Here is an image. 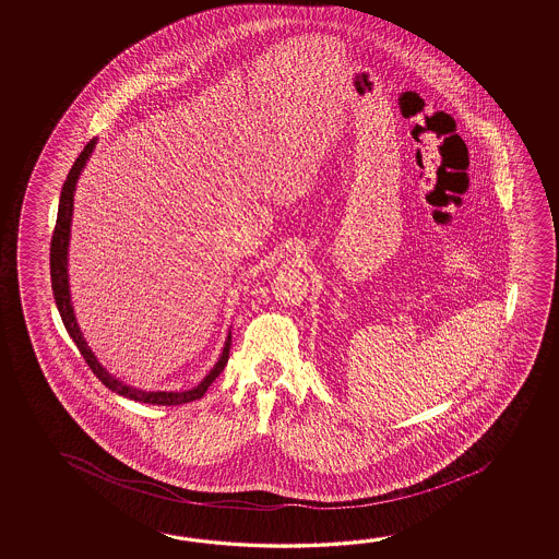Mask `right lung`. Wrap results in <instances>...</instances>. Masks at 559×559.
I'll return each mask as SVG.
<instances>
[{"instance_id": "right-lung-1", "label": "right lung", "mask_w": 559, "mask_h": 559, "mask_svg": "<svg viewBox=\"0 0 559 559\" xmlns=\"http://www.w3.org/2000/svg\"><path fill=\"white\" fill-rule=\"evenodd\" d=\"M95 140L87 143L84 152L78 155V159L73 162L72 169L68 174V178L63 181V190L60 195V210H58V219H56V227H53V236H51V243H49V270H51V287H53V296H56V304L60 309L61 321L66 325L68 333L72 335L73 344L78 345L80 354L84 356L85 364L94 371L95 378L102 381L106 388L111 392L119 393L123 397H130L135 402H143V404L152 405H181L190 404L193 400H200L203 393L207 392V388L214 383L215 378L224 371L229 357V347H231V335H227L226 347L224 354L219 357V361L215 364V368L203 378L202 383L198 388H193L190 392H142L130 388L126 383L116 380L114 376H109L106 369L97 364L92 349L85 344L84 335L78 328V321L73 316L72 297H70V287H68V243H70V226H72V212H73V191H75V181L80 178L82 169H84L85 162L90 154L94 152Z\"/></svg>"}]
</instances>
